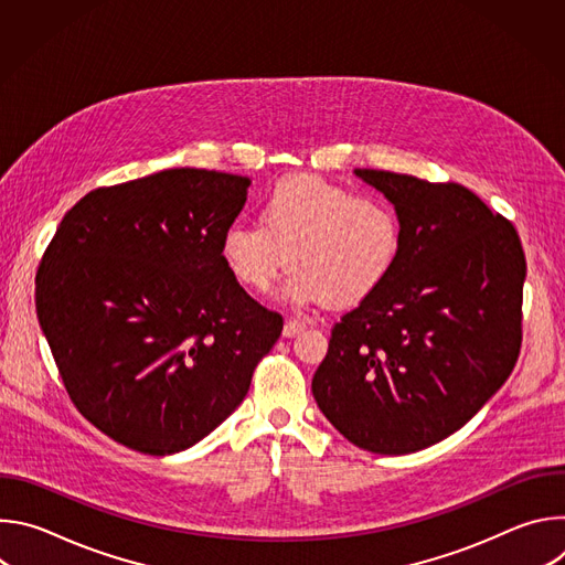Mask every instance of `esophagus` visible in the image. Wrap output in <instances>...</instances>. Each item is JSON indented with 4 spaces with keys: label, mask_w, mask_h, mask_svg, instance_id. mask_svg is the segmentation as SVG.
<instances>
[{
    "label": "esophagus",
    "mask_w": 565,
    "mask_h": 565,
    "mask_svg": "<svg viewBox=\"0 0 565 565\" xmlns=\"http://www.w3.org/2000/svg\"><path fill=\"white\" fill-rule=\"evenodd\" d=\"M306 329V319H301V317H290L286 324H284V338H295V335H299L301 331Z\"/></svg>",
    "instance_id": "obj_1"
}]
</instances>
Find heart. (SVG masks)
Instances as JSON below:
<instances>
[{"instance_id": "obj_1", "label": "heart", "mask_w": 565, "mask_h": 565, "mask_svg": "<svg viewBox=\"0 0 565 565\" xmlns=\"http://www.w3.org/2000/svg\"><path fill=\"white\" fill-rule=\"evenodd\" d=\"M405 230L395 205L319 177H290L262 199V223L236 218L221 234V259L236 284L264 292L286 264L295 303L355 306L397 266Z\"/></svg>"}]
</instances>
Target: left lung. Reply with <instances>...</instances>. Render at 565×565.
<instances>
[{
	"mask_svg": "<svg viewBox=\"0 0 565 565\" xmlns=\"http://www.w3.org/2000/svg\"><path fill=\"white\" fill-rule=\"evenodd\" d=\"M399 212L395 270L342 315L312 395L373 454H412L471 420L510 377L523 340L525 253L512 221L458 183L355 170Z\"/></svg>",
	"mask_w": 565,
	"mask_h": 565,
	"instance_id": "1",
	"label": "left lung"
}]
</instances>
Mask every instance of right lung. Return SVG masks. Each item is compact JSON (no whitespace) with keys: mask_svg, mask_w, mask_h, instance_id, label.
Wrapping results in <instances>:
<instances>
[{"mask_svg":"<svg viewBox=\"0 0 565 565\" xmlns=\"http://www.w3.org/2000/svg\"><path fill=\"white\" fill-rule=\"evenodd\" d=\"M250 179L177 168L98 188L57 225L35 310L64 388L96 429L149 456L183 451L246 397L284 319L221 259Z\"/></svg>","mask_w":565,"mask_h":565,"instance_id":"obj_1","label":"right lung"}]
</instances>
